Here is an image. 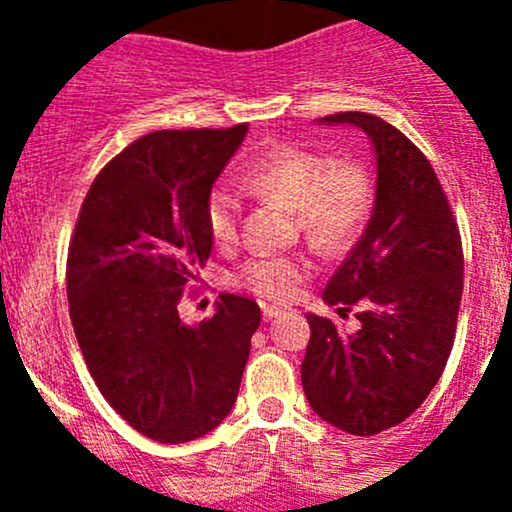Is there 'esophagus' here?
Here are the masks:
<instances>
[{"label":"esophagus","instance_id":"1","mask_svg":"<svg viewBox=\"0 0 512 512\" xmlns=\"http://www.w3.org/2000/svg\"><path fill=\"white\" fill-rule=\"evenodd\" d=\"M280 312H282L280 307H265V309H262V317L272 319V317H277V314H280Z\"/></svg>","mask_w":512,"mask_h":512}]
</instances>
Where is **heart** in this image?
<instances>
[{"label": "heart", "mask_w": 512, "mask_h": 512, "mask_svg": "<svg viewBox=\"0 0 512 512\" xmlns=\"http://www.w3.org/2000/svg\"><path fill=\"white\" fill-rule=\"evenodd\" d=\"M255 195L287 205L314 247L342 252L354 245L374 208V180L364 163L337 158L297 143H275L257 153L242 173ZM240 203L218 188L205 203V223L218 245L237 237ZM312 265L299 255L252 257L240 270V285L270 302H287Z\"/></svg>", "instance_id": "1"}]
</instances>
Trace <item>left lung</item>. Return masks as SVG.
<instances>
[{"label":"left lung","instance_id":"left-lung-1","mask_svg":"<svg viewBox=\"0 0 512 512\" xmlns=\"http://www.w3.org/2000/svg\"><path fill=\"white\" fill-rule=\"evenodd\" d=\"M376 151V198L364 235L324 289L356 332L307 314L302 386L314 414L354 436L409 418L438 384L456 339L463 247L446 193L421 151L374 113L344 111Z\"/></svg>","mask_w":512,"mask_h":512}]
</instances>
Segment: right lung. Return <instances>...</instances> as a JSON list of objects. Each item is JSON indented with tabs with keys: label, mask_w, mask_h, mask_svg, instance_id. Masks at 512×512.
I'll return each mask as SVG.
<instances>
[{
	"label": "right lung",
	"mask_w": 512,
	"mask_h": 512,
	"mask_svg": "<svg viewBox=\"0 0 512 512\" xmlns=\"http://www.w3.org/2000/svg\"><path fill=\"white\" fill-rule=\"evenodd\" d=\"M247 123L153 131L91 183L66 260L69 314L103 399L138 433L185 443L230 414L260 327L257 302L223 294L188 327L178 302L213 237L205 203Z\"/></svg>",
	"instance_id": "add662e5"
}]
</instances>
